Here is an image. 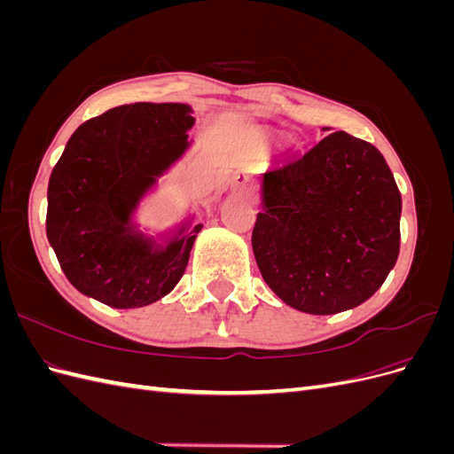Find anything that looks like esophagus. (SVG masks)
<instances>
[{
  "mask_svg": "<svg viewBox=\"0 0 454 454\" xmlns=\"http://www.w3.org/2000/svg\"><path fill=\"white\" fill-rule=\"evenodd\" d=\"M231 189L240 197H252L254 195V182L246 172H237L231 180Z\"/></svg>",
  "mask_w": 454,
  "mask_h": 454,
  "instance_id": "esophagus-1",
  "label": "esophagus"
}]
</instances>
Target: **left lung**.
<instances>
[{
  "mask_svg": "<svg viewBox=\"0 0 454 454\" xmlns=\"http://www.w3.org/2000/svg\"><path fill=\"white\" fill-rule=\"evenodd\" d=\"M402 195L380 151L337 130L261 177L252 248L286 305L337 314L373 295L400 255Z\"/></svg>",
  "mask_w": 454,
  "mask_h": 454,
  "instance_id": "8db88e82",
  "label": "left lung"
}]
</instances>
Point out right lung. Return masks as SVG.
I'll return each mask as SVG.
<instances>
[{
  "mask_svg": "<svg viewBox=\"0 0 454 454\" xmlns=\"http://www.w3.org/2000/svg\"><path fill=\"white\" fill-rule=\"evenodd\" d=\"M187 104L138 102L83 122L67 140L47 191V239L75 290L114 309H140L184 277L202 229L195 215L151 237L140 202L191 147Z\"/></svg>",
  "mask_w": 454,
  "mask_h": 454,
  "instance_id": "obj_1",
  "label": "right lung"
}]
</instances>
